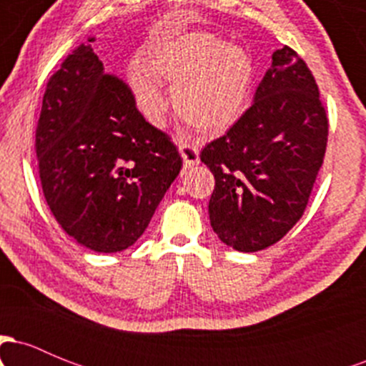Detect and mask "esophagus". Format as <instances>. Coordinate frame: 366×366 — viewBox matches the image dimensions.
Listing matches in <instances>:
<instances>
[{
	"label": "esophagus",
	"instance_id": "obj_1",
	"mask_svg": "<svg viewBox=\"0 0 366 366\" xmlns=\"http://www.w3.org/2000/svg\"><path fill=\"white\" fill-rule=\"evenodd\" d=\"M179 144V151H180V157L184 159V165L186 167H194L199 163V151H197V146L194 142H189V141H177Z\"/></svg>",
	"mask_w": 366,
	"mask_h": 366
}]
</instances>
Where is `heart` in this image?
I'll list each match as a JSON object with an SVG mask.
<instances>
[{
    "instance_id": "1",
    "label": "heart",
    "mask_w": 366,
    "mask_h": 366,
    "mask_svg": "<svg viewBox=\"0 0 366 366\" xmlns=\"http://www.w3.org/2000/svg\"><path fill=\"white\" fill-rule=\"evenodd\" d=\"M162 79L175 87L179 117L203 134H222L242 119L251 102L253 58L212 32L158 41L129 65V82L149 122L159 125L170 107Z\"/></svg>"
}]
</instances>
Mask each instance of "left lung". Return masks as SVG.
<instances>
[{"label":"left lung","mask_w":366,"mask_h":366,"mask_svg":"<svg viewBox=\"0 0 366 366\" xmlns=\"http://www.w3.org/2000/svg\"><path fill=\"white\" fill-rule=\"evenodd\" d=\"M327 136L313 74L289 46L277 49L254 103L201 151L215 177L208 213L218 239L242 253L280 241L303 217Z\"/></svg>","instance_id":"obj_1"}]
</instances>
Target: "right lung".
Masks as SVG:
<instances>
[{
  "label": "right lung",
  "mask_w": 366,
  "mask_h": 366,
  "mask_svg": "<svg viewBox=\"0 0 366 366\" xmlns=\"http://www.w3.org/2000/svg\"><path fill=\"white\" fill-rule=\"evenodd\" d=\"M89 37L51 75L36 129L43 192L61 229L96 253L127 249L182 169L132 91L104 74Z\"/></svg>",
  "instance_id": "1"
}]
</instances>
